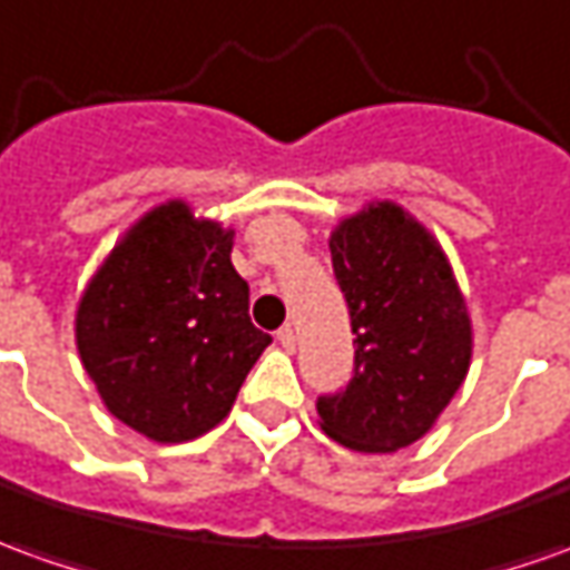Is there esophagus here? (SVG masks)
Wrapping results in <instances>:
<instances>
[{
	"label": "esophagus",
	"mask_w": 570,
	"mask_h": 570,
	"mask_svg": "<svg viewBox=\"0 0 570 570\" xmlns=\"http://www.w3.org/2000/svg\"><path fill=\"white\" fill-rule=\"evenodd\" d=\"M276 337H278V344H282V347H285V351H288V353H292L294 347H297V335H294L292 325H282Z\"/></svg>",
	"instance_id": "obj_1"
}]
</instances>
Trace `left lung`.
<instances>
[{
	"label": "left lung",
	"mask_w": 570,
	"mask_h": 570,
	"mask_svg": "<svg viewBox=\"0 0 570 570\" xmlns=\"http://www.w3.org/2000/svg\"><path fill=\"white\" fill-rule=\"evenodd\" d=\"M351 309L353 379L316 400L332 441L394 453L425 438L472 363V320L438 238L400 204L372 202L328 238Z\"/></svg>",
	"instance_id": "1"
}]
</instances>
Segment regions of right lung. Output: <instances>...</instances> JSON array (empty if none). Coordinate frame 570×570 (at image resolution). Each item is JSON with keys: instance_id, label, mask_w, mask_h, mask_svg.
Here are the masks:
<instances>
[{"instance_id": "add662e5", "label": "right lung", "mask_w": 570, "mask_h": 570, "mask_svg": "<svg viewBox=\"0 0 570 570\" xmlns=\"http://www.w3.org/2000/svg\"><path fill=\"white\" fill-rule=\"evenodd\" d=\"M233 235L186 202L160 204L82 292V368L114 419L148 441H195L217 428L273 341L247 316Z\"/></svg>"}]
</instances>
